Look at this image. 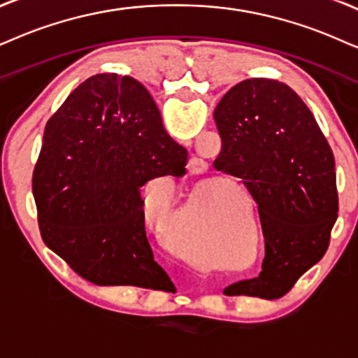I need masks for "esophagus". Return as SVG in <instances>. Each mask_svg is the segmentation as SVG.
<instances>
[{
	"instance_id": "1",
	"label": "esophagus",
	"mask_w": 358,
	"mask_h": 358,
	"mask_svg": "<svg viewBox=\"0 0 358 358\" xmlns=\"http://www.w3.org/2000/svg\"><path fill=\"white\" fill-rule=\"evenodd\" d=\"M188 171L192 175H201L206 171V164L201 160V158H192L188 162Z\"/></svg>"
}]
</instances>
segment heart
<instances>
[{"mask_svg": "<svg viewBox=\"0 0 358 358\" xmlns=\"http://www.w3.org/2000/svg\"><path fill=\"white\" fill-rule=\"evenodd\" d=\"M147 220L150 221V223H157V215H155V213L147 211Z\"/></svg>", "mask_w": 358, "mask_h": 358, "instance_id": "heart-1", "label": "heart"}]
</instances>
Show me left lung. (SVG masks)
I'll return each instance as SVG.
<instances>
[{
  "label": "left lung",
  "instance_id": "8db88e82",
  "mask_svg": "<svg viewBox=\"0 0 358 358\" xmlns=\"http://www.w3.org/2000/svg\"><path fill=\"white\" fill-rule=\"evenodd\" d=\"M215 120L223 147L213 166L251 193L266 251L259 278L224 291L278 299L329 248L338 211L334 153L302 99L279 80H241Z\"/></svg>",
  "mask_w": 358,
  "mask_h": 358
}]
</instances>
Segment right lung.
Instances as JSON below:
<instances>
[{
    "instance_id": "add662e5",
    "label": "right lung",
    "mask_w": 358,
    "mask_h": 358,
    "mask_svg": "<svg viewBox=\"0 0 358 358\" xmlns=\"http://www.w3.org/2000/svg\"><path fill=\"white\" fill-rule=\"evenodd\" d=\"M187 148L130 76L84 80L49 119L33 173L43 241L97 286L173 289L153 259L140 188L185 175Z\"/></svg>"
}]
</instances>
